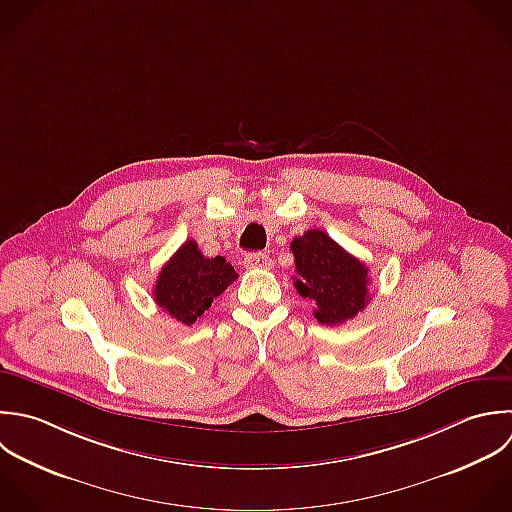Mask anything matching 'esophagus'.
<instances>
[{
    "instance_id": "obj_1",
    "label": "esophagus",
    "mask_w": 512,
    "mask_h": 512,
    "mask_svg": "<svg viewBox=\"0 0 512 512\" xmlns=\"http://www.w3.org/2000/svg\"><path fill=\"white\" fill-rule=\"evenodd\" d=\"M243 265L247 269H271L273 259L267 253H249V255H245Z\"/></svg>"
}]
</instances>
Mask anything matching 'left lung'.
Wrapping results in <instances>:
<instances>
[{
	"label": "left lung",
	"mask_w": 512,
	"mask_h": 512,
	"mask_svg": "<svg viewBox=\"0 0 512 512\" xmlns=\"http://www.w3.org/2000/svg\"><path fill=\"white\" fill-rule=\"evenodd\" d=\"M295 255V289L315 301L321 325H341L371 301L369 269L319 229H309L291 243Z\"/></svg>",
	"instance_id": "1"
}]
</instances>
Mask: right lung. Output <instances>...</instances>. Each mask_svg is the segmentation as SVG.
Here are the masks:
<instances>
[{"label": "right lung", "mask_w": 512, "mask_h": 512, "mask_svg": "<svg viewBox=\"0 0 512 512\" xmlns=\"http://www.w3.org/2000/svg\"><path fill=\"white\" fill-rule=\"evenodd\" d=\"M235 279L237 273L225 257H205L187 239L159 271L153 297L173 319L193 325Z\"/></svg>", "instance_id": "obj_1"}]
</instances>
